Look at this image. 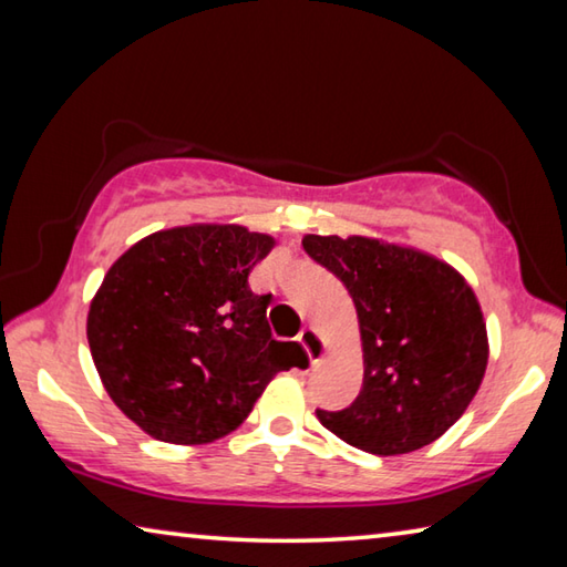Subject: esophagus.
Here are the masks:
<instances>
[{
    "instance_id": "1",
    "label": "esophagus",
    "mask_w": 567,
    "mask_h": 567,
    "mask_svg": "<svg viewBox=\"0 0 567 567\" xmlns=\"http://www.w3.org/2000/svg\"><path fill=\"white\" fill-rule=\"evenodd\" d=\"M297 340L302 342L307 358H310L312 364H318V362L324 358V352H328V344L322 342L320 334L315 332L312 328H305V330L300 332V338H297Z\"/></svg>"
}]
</instances>
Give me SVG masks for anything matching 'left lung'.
<instances>
[{"label": "left lung", "instance_id": "1", "mask_svg": "<svg viewBox=\"0 0 567 567\" xmlns=\"http://www.w3.org/2000/svg\"><path fill=\"white\" fill-rule=\"evenodd\" d=\"M302 247L348 287L364 364L352 405L318 420L372 455L435 443L485 378L491 344L473 287L435 255L378 237L305 235Z\"/></svg>", "mask_w": 567, "mask_h": 567}]
</instances>
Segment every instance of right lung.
Returning a JSON list of instances; mask_svg holds the SVG:
<instances>
[{"instance_id": "right-lung-1", "label": "right lung", "mask_w": 567, "mask_h": 567, "mask_svg": "<svg viewBox=\"0 0 567 567\" xmlns=\"http://www.w3.org/2000/svg\"><path fill=\"white\" fill-rule=\"evenodd\" d=\"M275 237L243 225L159 229L117 257L87 315L107 395L150 437L205 445L243 425L277 372L305 350L277 342L270 295L247 277Z\"/></svg>"}]
</instances>
